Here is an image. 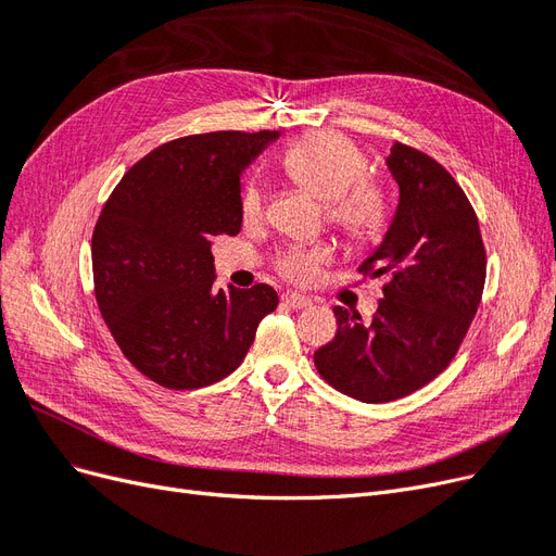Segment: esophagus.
<instances>
[{"label":"esophagus","instance_id":"1","mask_svg":"<svg viewBox=\"0 0 556 556\" xmlns=\"http://www.w3.org/2000/svg\"><path fill=\"white\" fill-rule=\"evenodd\" d=\"M282 304L290 306V308H308L313 301L304 294H296V292H285L282 294Z\"/></svg>","mask_w":556,"mask_h":556}]
</instances>
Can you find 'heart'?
I'll list each match as a JSON object with an SVG mask.
<instances>
[{"mask_svg":"<svg viewBox=\"0 0 556 556\" xmlns=\"http://www.w3.org/2000/svg\"><path fill=\"white\" fill-rule=\"evenodd\" d=\"M285 174L301 190L311 192L329 204V220L350 241L374 243L390 215L387 192L378 180L362 178L366 160L362 150L350 139L333 131H319L296 141L282 157ZM264 213V201L257 185H248L241 194V215L245 223H257ZM325 252L292 250L282 257V274L308 282L315 278Z\"/></svg>","mask_w":556,"mask_h":556,"instance_id":"b5f03b06","label":"heart"}]
</instances>
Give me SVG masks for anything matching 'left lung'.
Returning <instances> with one entry per match:
<instances>
[{
    "mask_svg": "<svg viewBox=\"0 0 556 556\" xmlns=\"http://www.w3.org/2000/svg\"><path fill=\"white\" fill-rule=\"evenodd\" d=\"M399 204L380 245L359 271L384 276L374 319L336 306L339 329L315 352L336 390L387 403L413 394L457 355L484 288V245L464 190L419 150L394 143L384 157Z\"/></svg>",
    "mask_w": 556,
    "mask_h": 556,
    "instance_id": "1",
    "label": "left lung"
}]
</instances>
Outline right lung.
I'll return each instance as SVG.
<instances>
[{"label":"right lung","mask_w":556,"mask_h":556,"mask_svg":"<svg viewBox=\"0 0 556 556\" xmlns=\"http://www.w3.org/2000/svg\"><path fill=\"white\" fill-rule=\"evenodd\" d=\"M278 131H211L162 143L115 185L92 233L94 296L134 368L199 390L239 368L278 294L215 290L211 239L241 231V174Z\"/></svg>","instance_id":"right-lung-1"}]
</instances>
